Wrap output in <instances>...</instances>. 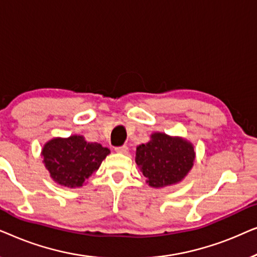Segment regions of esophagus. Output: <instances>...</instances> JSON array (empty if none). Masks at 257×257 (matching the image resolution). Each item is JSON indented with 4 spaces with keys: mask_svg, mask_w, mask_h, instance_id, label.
Returning <instances> with one entry per match:
<instances>
[{
    "mask_svg": "<svg viewBox=\"0 0 257 257\" xmlns=\"http://www.w3.org/2000/svg\"><path fill=\"white\" fill-rule=\"evenodd\" d=\"M115 151H117L118 153H121V154H126L128 151V147L126 145H122V146H119V147H115Z\"/></svg>",
    "mask_w": 257,
    "mask_h": 257,
    "instance_id": "1",
    "label": "esophagus"
}]
</instances>
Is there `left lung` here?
I'll use <instances>...</instances> for the list:
<instances>
[{
    "mask_svg": "<svg viewBox=\"0 0 257 257\" xmlns=\"http://www.w3.org/2000/svg\"><path fill=\"white\" fill-rule=\"evenodd\" d=\"M193 144L180 137L156 132L151 140L137 147L136 163L153 188L180 182L194 165Z\"/></svg>",
    "mask_w": 257,
    "mask_h": 257,
    "instance_id": "1",
    "label": "left lung"
}]
</instances>
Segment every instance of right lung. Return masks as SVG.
Segmentation results:
<instances>
[{
    "label": "right lung",
    "mask_w": 257,
    "mask_h": 257,
    "mask_svg": "<svg viewBox=\"0 0 257 257\" xmlns=\"http://www.w3.org/2000/svg\"><path fill=\"white\" fill-rule=\"evenodd\" d=\"M107 154L110 150L100 144L87 143L83 136L54 138L42 150L43 163L52 180L69 188L82 187Z\"/></svg>",
    "instance_id": "add662e5"
}]
</instances>
